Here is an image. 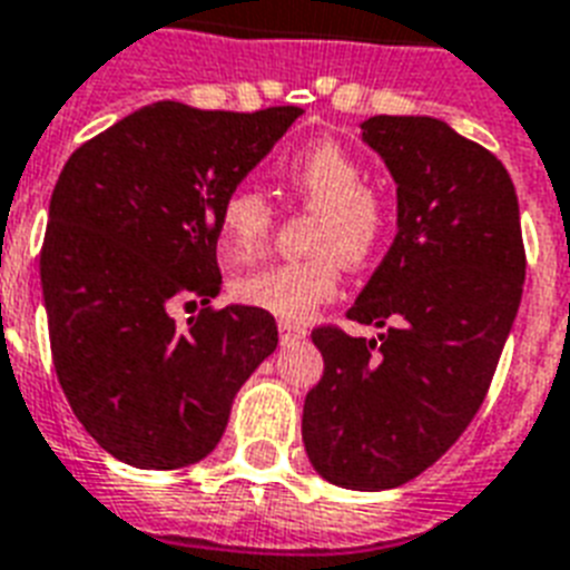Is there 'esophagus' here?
<instances>
[{
    "label": "esophagus",
    "instance_id": "obj_1",
    "mask_svg": "<svg viewBox=\"0 0 570 570\" xmlns=\"http://www.w3.org/2000/svg\"><path fill=\"white\" fill-rule=\"evenodd\" d=\"M277 334H281V343L289 346V343H295V340L307 337V328L298 325V322H281V325H277Z\"/></svg>",
    "mask_w": 570,
    "mask_h": 570
}]
</instances>
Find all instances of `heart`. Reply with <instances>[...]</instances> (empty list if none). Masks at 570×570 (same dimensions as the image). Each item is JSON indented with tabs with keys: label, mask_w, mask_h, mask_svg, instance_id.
Listing matches in <instances>:
<instances>
[{
	"label": "heart",
	"mask_w": 570,
	"mask_h": 570,
	"mask_svg": "<svg viewBox=\"0 0 570 570\" xmlns=\"http://www.w3.org/2000/svg\"><path fill=\"white\" fill-rule=\"evenodd\" d=\"M284 180L295 195L320 209L313 250L320 257L250 268L233 281L236 302L266 311L284 322H304L320 304L337 295L340 263L361 266L379 248L387 209L366 186L364 165L334 141L311 145L284 165ZM272 206L263 191L242 186L224 197L218 213V250L227 263H245L266 248Z\"/></svg>",
	"instance_id": "obj_1"
}]
</instances>
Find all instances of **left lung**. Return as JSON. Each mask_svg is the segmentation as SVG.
Masks as SVG:
<instances>
[{
  "label": "left lung",
  "instance_id": "obj_1",
  "mask_svg": "<svg viewBox=\"0 0 570 570\" xmlns=\"http://www.w3.org/2000/svg\"><path fill=\"white\" fill-rule=\"evenodd\" d=\"M361 141L396 183V239L348 320L384 331H313L325 373L304 399L302 438L331 485L384 491L432 468L476 416L527 257L514 183L485 147L420 115H375Z\"/></svg>",
  "mask_w": 570,
  "mask_h": 570
}]
</instances>
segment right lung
Masks as SVG:
<instances>
[{
	"label": "right lung",
	"instance_id": "right-lung-1",
	"mask_svg": "<svg viewBox=\"0 0 570 570\" xmlns=\"http://www.w3.org/2000/svg\"><path fill=\"white\" fill-rule=\"evenodd\" d=\"M298 115L163 100L67 159L40 250L49 346L85 432L124 464L177 470L206 459L233 396L277 348L272 313L206 304L222 289L224 197ZM183 303L202 311L177 326Z\"/></svg>",
	"mask_w": 570,
	"mask_h": 570
}]
</instances>
